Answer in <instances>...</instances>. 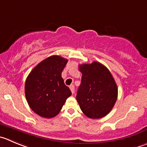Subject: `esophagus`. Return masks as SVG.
<instances>
[{"label":"esophagus","mask_w":147,"mask_h":147,"mask_svg":"<svg viewBox=\"0 0 147 147\" xmlns=\"http://www.w3.org/2000/svg\"><path fill=\"white\" fill-rule=\"evenodd\" d=\"M69 89L71 90L72 93H75V86H74L73 85H71L70 86H69Z\"/></svg>","instance_id":"obj_1"}]
</instances>
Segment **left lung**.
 Segmentation results:
<instances>
[{
	"label": "left lung",
	"mask_w": 147,
	"mask_h": 147,
	"mask_svg": "<svg viewBox=\"0 0 147 147\" xmlns=\"http://www.w3.org/2000/svg\"><path fill=\"white\" fill-rule=\"evenodd\" d=\"M82 73L77 100L84 114L100 119L112 110L118 97L116 82L108 68L98 62L79 65Z\"/></svg>",
	"instance_id": "1"
}]
</instances>
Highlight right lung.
I'll return each instance as SVG.
<instances>
[{"label": "right lung", "mask_w": 147, "mask_h": 147, "mask_svg": "<svg viewBox=\"0 0 147 147\" xmlns=\"http://www.w3.org/2000/svg\"><path fill=\"white\" fill-rule=\"evenodd\" d=\"M67 61L57 55L49 57L38 64L26 80L27 102L33 111L42 117L56 116L72 95L62 78Z\"/></svg>", "instance_id": "obj_1"}]
</instances>
